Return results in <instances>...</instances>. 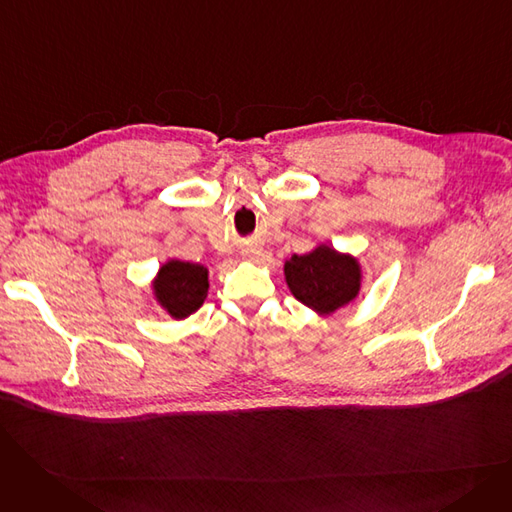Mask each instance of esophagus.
<instances>
[{"mask_svg": "<svg viewBox=\"0 0 512 512\" xmlns=\"http://www.w3.org/2000/svg\"><path fill=\"white\" fill-rule=\"evenodd\" d=\"M242 255H245L247 259H259V255H261V249H257V247H249V249H245L242 251Z\"/></svg>", "mask_w": 512, "mask_h": 512, "instance_id": "1", "label": "esophagus"}]
</instances>
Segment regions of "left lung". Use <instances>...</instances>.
I'll return each mask as SVG.
<instances>
[{"label": "left lung", "mask_w": 512, "mask_h": 512, "mask_svg": "<svg viewBox=\"0 0 512 512\" xmlns=\"http://www.w3.org/2000/svg\"><path fill=\"white\" fill-rule=\"evenodd\" d=\"M284 276L294 299L319 315H330L355 301L361 290L359 261L328 245L292 255L284 263Z\"/></svg>", "instance_id": "left-lung-1"}]
</instances>
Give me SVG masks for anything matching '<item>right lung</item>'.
I'll return each mask as SVG.
<instances>
[{"label": "right lung", "instance_id": "1", "mask_svg": "<svg viewBox=\"0 0 512 512\" xmlns=\"http://www.w3.org/2000/svg\"><path fill=\"white\" fill-rule=\"evenodd\" d=\"M209 272L201 263L170 259L159 267L153 280L155 301L174 319L195 313L207 297Z\"/></svg>", "mask_w": 512, "mask_h": 512}]
</instances>
